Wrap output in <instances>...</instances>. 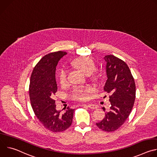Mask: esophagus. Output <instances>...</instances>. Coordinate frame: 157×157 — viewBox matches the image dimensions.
Instances as JSON below:
<instances>
[{
    "instance_id": "esophagus-1",
    "label": "esophagus",
    "mask_w": 157,
    "mask_h": 157,
    "mask_svg": "<svg viewBox=\"0 0 157 157\" xmlns=\"http://www.w3.org/2000/svg\"><path fill=\"white\" fill-rule=\"evenodd\" d=\"M87 107L91 109H96L98 107L97 105L96 104H89L87 105Z\"/></svg>"
}]
</instances>
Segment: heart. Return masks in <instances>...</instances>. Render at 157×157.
<instances>
[{"label": "heart", "instance_id": "obj_1", "mask_svg": "<svg viewBox=\"0 0 157 157\" xmlns=\"http://www.w3.org/2000/svg\"><path fill=\"white\" fill-rule=\"evenodd\" d=\"M72 64L75 67L81 70L86 75L92 73L96 68V64L94 60L91 58L86 56L79 57L75 59ZM58 78L59 83L61 86H64L68 84V73L65 70L61 69L60 70ZM93 87L90 86L86 87H75L73 89L70 93V97L74 100L85 101L89 99V93L93 91Z\"/></svg>", "mask_w": 157, "mask_h": 157}]
</instances>
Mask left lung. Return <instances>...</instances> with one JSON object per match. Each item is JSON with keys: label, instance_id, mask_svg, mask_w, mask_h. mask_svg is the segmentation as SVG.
<instances>
[{"label": "left lung", "instance_id": "obj_1", "mask_svg": "<svg viewBox=\"0 0 157 157\" xmlns=\"http://www.w3.org/2000/svg\"><path fill=\"white\" fill-rule=\"evenodd\" d=\"M104 59L107 76L104 90L110 94L111 105L105 117L96 125L102 130L110 132L121 127L128 117L135 102L136 90L133 77L123 60L113 55H106Z\"/></svg>", "mask_w": 157, "mask_h": 157}]
</instances>
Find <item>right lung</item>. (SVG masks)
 I'll list each match as a JSON object with an SVG mask.
<instances>
[{
    "label": "right lung",
    "instance_id": "obj_1",
    "mask_svg": "<svg viewBox=\"0 0 157 157\" xmlns=\"http://www.w3.org/2000/svg\"><path fill=\"white\" fill-rule=\"evenodd\" d=\"M67 53L58 51L44 56L35 65L30 77L29 96L34 113L47 129L53 132L68 128L73 121L75 109L69 107L65 111L56 109L55 101L52 98L57 91L55 78L56 66Z\"/></svg>",
    "mask_w": 157,
    "mask_h": 157
}]
</instances>
